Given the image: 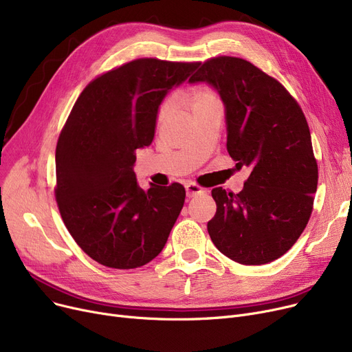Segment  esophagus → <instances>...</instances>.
I'll return each mask as SVG.
<instances>
[{"label": "esophagus", "instance_id": "esophagus-1", "mask_svg": "<svg viewBox=\"0 0 352 352\" xmlns=\"http://www.w3.org/2000/svg\"><path fill=\"white\" fill-rule=\"evenodd\" d=\"M186 191H187V197H190V198H192V197H195V195H199V194H204V192H206V190H204V188L199 187L198 184L191 182V181L186 184Z\"/></svg>", "mask_w": 352, "mask_h": 352}]
</instances>
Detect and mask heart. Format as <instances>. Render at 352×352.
<instances>
[{
    "label": "heart",
    "mask_w": 352,
    "mask_h": 352,
    "mask_svg": "<svg viewBox=\"0 0 352 352\" xmlns=\"http://www.w3.org/2000/svg\"><path fill=\"white\" fill-rule=\"evenodd\" d=\"M187 104L190 105V108L194 111V114H198L201 113V111H204L215 104H221L219 102V98L217 96V92L211 88V87H195L192 88L188 96H187ZM173 111V100L166 98L160 109H158V114H157V125H162L166 118L170 117Z\"/></svg>",
    "instance_id": "1"
}]
</instances>
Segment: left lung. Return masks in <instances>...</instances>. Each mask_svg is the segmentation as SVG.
<instances>
[{"mask_svg":"<svg viewBox=\"0 0 352 352\" xmlns=\"http://www.w3.org/2000/svg\"><path fill=\"white\" fill-rule=\"evenodd\" d=\"M211 84L226 105L227 150L251 174L243 191H211L214 245L244 265L284 255L305 230L318 184L308 122L287 88L247 60L210 58L190 78Z\"/></svg>","mask_w":352,"mask_h":352,"instance_id":"left-lung-1","label":"left lung"}]
</instances>
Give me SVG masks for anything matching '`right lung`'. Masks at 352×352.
I'll list each match as a JSON object with an SVG mask.
<instances>
[{
	"label": "right lung",
	"instance_id": "add662e5",
	"mask_svg": "<svg viewBox=\"0 0 352 352\" xmlns=\"http://www.w3.org/2000/svg\"><path fill=\"white\" fill-rule=\"evenodd\" d=\"M199 63L138 58L92 80L74 104L55 150V199L80 248L101 265L131 270L162 251L186 188L138 187V148L153 142L158 107Z\"/></svg>",
	"mask_w": 352,
	"mask_h": 352
}]
</instances>
